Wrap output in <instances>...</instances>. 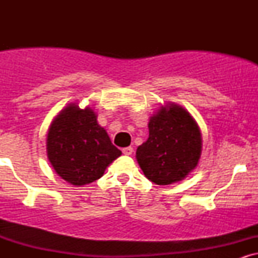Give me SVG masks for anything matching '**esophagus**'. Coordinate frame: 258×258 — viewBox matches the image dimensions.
<instances>
[{"instance_id": "esophagus-1", "label": "esophagus", "mask_w": 258, "mask_h": 258, "mask_svg": "<svg viewBox=\"0 0 258 258\" xmlns=\"http://www.w3.org/2000/svg\"><path fill=\"white\" fill-rule=\"evenodd\" d=\"M122 153L125 154V155H131V154L133 153V148H132V147L123 148V149H122Z\"/></svg>"}]
</instances>
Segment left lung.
Listing matches in <instances>:
<instances>
[{
	"mask_svg": "<svg viewBox=\"0 0 258 258\" xmlns=\"http://www.w3.org/2000/svg\"><path fill=\"white\" fill-rule=\"evenodd\" d=\"M148 128L149 137L136 152L147 178L159 185L184 179L198 166L203 150L200 127L190 112L167 103L150 116Z\"/></svg>",
	"mask_w": 258,
	"mask_h": 258,
	"instance_id": "1",
	"label": "left lung"
}]
</instances>
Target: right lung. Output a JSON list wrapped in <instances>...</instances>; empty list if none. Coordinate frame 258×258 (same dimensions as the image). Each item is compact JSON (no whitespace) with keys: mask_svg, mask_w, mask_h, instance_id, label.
Masks as SVG:
<instances>
[{"mask_svg":"<svg viewBox=\"0 0 258 258\" xmlns=\"http://www.w3.org/2000/svg\"><path fill=\"white\" fill-rule=\"evenodd\" d=\"M47 158L55 173L81 186L99 179L121 155L97 121V112L70 103L52 120L46 138Z\"/></svg>","mask_w":258,"mask_h":258,"instance_id":"add662e5","label":"right lung"}]
</instances>
